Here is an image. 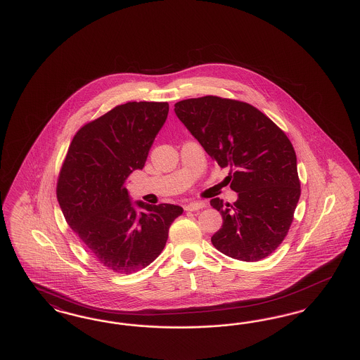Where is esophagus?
<instances>
[{"instance_id": "1", "label": "esophagus", "mask_w": 360, "mask_h": 360, "mask_svg": "<svg viewBox=\"0 0 360 360\" xmlns=\"http://www.w3.org/2000/svg\"><path fill=\"white\" fill-rule=\"evenodd\" d=\"M202 207H205V202H190L188 205H185V210L194 212V210H200Z\"/></svg>"}]
</instances>
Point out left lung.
<instances>
[{
  "instance_id": "left-lung-1",
  "label": "left lung",
  "mask_w": 360,
  "mask_h": 360,
  "mask_svg": "<svg viewBox=\"0 0 360 360\" xmlns=\"http://www.w3.org/2000/svg\"><path fill=\"white\" fill-rule=\"evenodd\" d=\"M175 115L238 193L233 204L213 198L223 226L212 244L226 257L257 262L279 247L301 195L297 156L289 137L250 103L205 96L175 103Z\"/></svg>"
}]
</instances>
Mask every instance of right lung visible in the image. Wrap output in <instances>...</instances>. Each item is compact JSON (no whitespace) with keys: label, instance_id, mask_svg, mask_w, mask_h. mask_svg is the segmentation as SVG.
<instances>
[{"label":"right lung","instance_id":"obj_1","mask_svg":"<svg viewBox=\"0 0 360 360\" xmlns=\"http://www.w3.org/2000/svg\"><path fill=\"white\" fill-rule=\"evenodd\" d=\"M169 115L167 103H127L86 122L74 135L59 172L56 197L66 221L90 254L117 274L147 267L163 251L181 206L148 205L136 213L124 188L143 169Z\"/></svg>","mask_w":360,"mask_h":360}]
</instances>
